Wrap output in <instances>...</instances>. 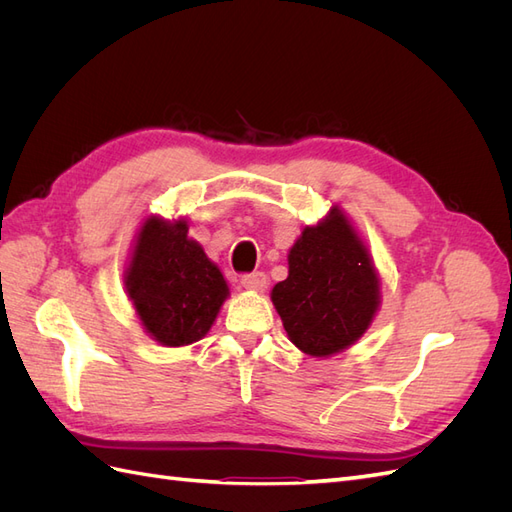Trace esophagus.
<instances>
[{"mask_svg": "<svg viewBox=\"0 0 512 512\" xmlns=\"http://www.w3.org/2000/svg\"><path fill=\"white\" fill-rule=\"evenodd\" d=\"M241 286L247 288V290H254V292L265 290V286H267V275L260 273V271L247 273V275L241 277Z\"/></svg>", "mask_w": 512, "mask_h": 512, "instance_id": "esophagus-1", "label": "esophagus"}]
</instances>
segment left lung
I'll return each mask as SVG.
<instances>
[{"mask_svg": "<svg viewBox=\"0 0 512 512\" xmlns=\"http://www.w3.org/2000/svg\"><path fill=\"white\" fill-rule=\"evenodd\" d=\"M380 299L369 247L337 205L301 230L288 252V277L271 290L288 339L314 359H329L359 342Z\"/></svg>", "mask_w": 512, "mask_h": 512, "instance_id": "left-lung-1", "label": "left lung"}]
</instances>
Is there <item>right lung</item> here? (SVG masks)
Instances as JSON below:
<instances>
[{"label": "right lung", "instance_id": "add662e5", "mask_svg": "<svg viewBox=\"0 0 512 512\" xmlns=\"http://www.w3.org/2000/svg\"><path fill=\"white\" fill-rule=\"evenodd\" d=\"M123 288L145 333L166 348L203 339L230 297L220 267L188 237V220L153 213L136 230Z\"/></svg>", "mask_w": 512, "mask_h": 512}]
</instances>
